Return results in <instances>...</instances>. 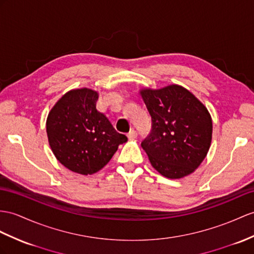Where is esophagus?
Instances as JSON below:
<instances>
[{
	"mask_svg": "<svg viewBox=\"0 0 254 254\" xmlns=\"http://www.w3.org/2000/svg\"><path fill=\"white\" fill-rule=\"evenodd\" d=\"M137 134H138V133H137V131L134 130V129H130V131L128 132L127 135H128L129 139H134L135 137H137Z\"/></svg>",
	"mask_w": 254,
	"mask_h": 254,
	"instance_id": "1",
	"label": "esophagus"
}]
</instances>
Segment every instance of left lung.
Segmentation results:
<instances>
[{
    "mask_svg": "<svg viewBox=\"0 0 254 254\" xmlns=\"http://www.w3.org/2000/svg\"><path fill=\"white\" fill-rule=\"evenodd\" d=\"M141 96L152 119L142 140L152 166L169 179L191 174L205 159L212 138V121L206 107L181 86L143 89Z\"/></svg>",
    "mask_w": 254,
    "mask_h": 254,
    "instance_id": "left-lung-1",
    "label": "left lung"
}]
</instances>
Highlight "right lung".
I'll return each instance as SVG.
<instances>
[{
    "mask_svg": "<svg viewBox=\"0 0 254 254\" xmlns=\"http://www.w3.org/2000/svg\"><path fill=\"white\" fill-rule=\"evenodd\" d=\"M99 95L88 88L71 90L55 104L46 122L49 145L56 158L79 175L102 169L119 145L127 141L108 117L97 110Z\"/></svg>",
    "mask_w": 254,
    "mask_h": 254,
    "instance_id": "right-lung-1",
    "label": "right lung"
}]
</instances>
